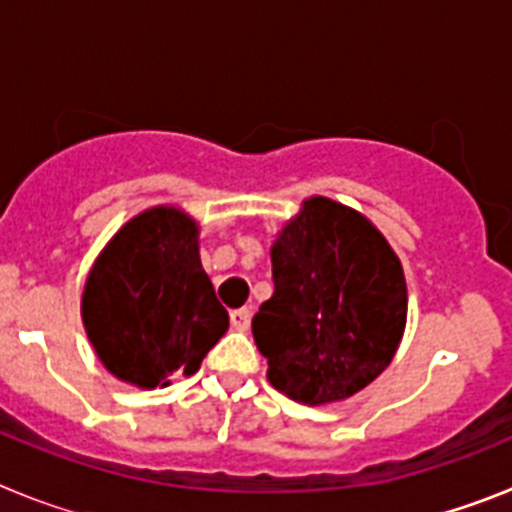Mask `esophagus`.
I'll list each match as a JSON object with an SVG mask.
<instances>
[{"label":"esophagus","mask_w":512,"mask_h":512,"mask_svg":"<svg viewBox=\"0 0 512 512\" xmlns=\"http://www.w3.org/2000/svg\"><path fill=\"white\" fill-rule=\"evenodd\" d=\"M230 325H233V330H248V325H251V310L248 307H241V310H233L230 312Z\"/></svg>","instance_id":"obj_1"}]
</instances>
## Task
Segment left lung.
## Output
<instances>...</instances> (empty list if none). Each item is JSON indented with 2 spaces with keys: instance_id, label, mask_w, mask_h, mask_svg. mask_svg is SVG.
<instances>
[{
  "instance_id": "left-lung-1",
  "label": "left lung",
  "mask_w": 512,
  "mask_h": 512,
  "mask_svg": "<svg viewBox=\"0 0 512 512\" xmlns=\"http://www.w3.org/2000/svg\"><path fill=\"white\" fill-rule=\"evenodd\" d=\"M274 295L253 315L269 382L302 405L356 395L390 366L408 320L397 253L361 212L310 197L271 246Z\"/></svg>"
}]
</instances>
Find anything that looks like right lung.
I'll use <instances>...</instances> for the list:
<instances>
[{
    "mask_svg": "<svg viewBox=\"0 0 512 512\" xmlns=\"http://www.w3.org/2000/svg\"><path fill=\"white\" fill-rule=\"evenodd\" d=\"M81 320L107 372L153 390L194 374L228 330L200 261V225L158 205L102 248L81 295Z\"/></svg>",
    "mask_w": 512,
    "mask_h": 512,
    "instance_id": "right-lung-1",
    "label": "right lung"
}]
</instances>
